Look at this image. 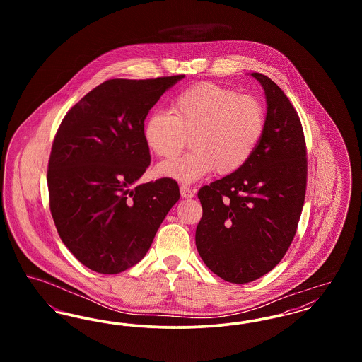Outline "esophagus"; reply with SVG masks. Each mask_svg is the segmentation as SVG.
<instances>
[{
    "label": "esophagus",
    "mask_w": 362,
    "mask_h": 362,
    "mask_svg": "<svg viewBox=\"0 0 362 362\" xmlns=\"http://www.w3.org/2000/svg\"><path fill=\"white\" fill-rule=\"evenodd\" d=\"M180 194H182L183 198H192L194 197V191L189 189V186H186V185L180 186Z\"/></svg>",
    "instance_id": "34e87169"
}]
</instances>
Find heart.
Wrapping results in <instances>:
<instances>
[{"label":"heart","mask_w":362,"mask_h":362,"mask_svg":"<svg viewBox=\"0 0 362 362\" xmlns=\"http://www.w3.org/2000/svg\"><path fill=\"white\" fill-rule=\"evenodd\" d=\"M266 129V111L257 98L233 88L199 83L180 92L171 112L155 111L144 123V141L151 152L173 158L191 139L187 155L158 164L163 177L191 183L214 170L240 171L255 153Z\"/></svg>","instance_id":"obj_1"}]
</instances>
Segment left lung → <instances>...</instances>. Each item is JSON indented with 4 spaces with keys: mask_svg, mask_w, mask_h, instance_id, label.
Here are the masks:
<instances>
[{
    "mask_svg": "<svg viewBox=\"0 0 362 362\" xmlns=\"http://www.w3.org/2000/svg\"><path fill=\"white\" fill-rule=\"evenodd\" d=\"M264 89L266 129L240 171L198 191L202 218L197 250L207 267L232 284L273 270L286 254L304 206L307 146L300 118L273 80L252 73Z\"/></svg>",
    "mask_w": 362,
    "mask_h": 362,
    "instance_id": "8db88e82",
    "label": "left lung"
}]
</instances>
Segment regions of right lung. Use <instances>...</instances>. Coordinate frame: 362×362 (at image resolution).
I'll use <instances>...</instances> for the list:
<instances>
[{"label": "right lung", "instance_id": "1", "mask_svg": "<svg viewBox=\"0 0 362 362\" xmlns=\"http://www.w3.org/2000/svg\"><path fill=\"white\" fill-rule=\"evenodd\" d=\"M183 77L107 80L70 108L55 134L47 171L52 220L92 272L118 274L137 264L179 201L171 177L132 186L151 164L144 121Z\"/></svg>", "mask_w": 362, "mask_h": 362}]
</instances>
